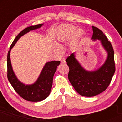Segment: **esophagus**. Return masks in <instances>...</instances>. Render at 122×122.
Returning a JSON list of instances; mask_svg holds the SVG:
<instances>
[{
  "label": "esophagus",
  "mask_w": 122,
  "mask_h": 122,
  "mask_svg": "<svg viewBox=\"0 0 122 122\" xmlns=\"http://www.w3.org/2000/svg\"><path fill=\"white\" fill-rule=\"evenodd\" d=\"M61 64H65V58H62V59L61 60Z\"/></svg>",
  "instance_id": "obj_1"
}]
</instances>
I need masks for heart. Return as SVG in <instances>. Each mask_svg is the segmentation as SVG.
<instances>
[{
    "label": "heart",
    "mask_w": 122,
    "mask_h": 122,
    "mask_svg": "<svg viewBox=\"0 0 122 122\" xmlns=\"http://www.w3.org/2000/svg\"><path fill=\"white\" fill-rule=\"evenodd\" d=\"M75 29V26L70 24L62 25L58 28L56 34L57 44L55 43L53 46V50L56 54H61L60 45L68 43L72 38L69 46L71 47H73L75 46L76 42L81 38L84 34V30L81 28Z\"/></svg>",
    "instance_id": "1"
}]
</instances>
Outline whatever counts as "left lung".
<instances>
[{
    "instance_id": "8db88e82",
    "label": "left lung",
    "mask_w": 122,
    "mask_h": 122,
    "mask_svg": "<svg viewBox=\"0 0 122 122\" xmlns=\"http://www.w3.org/2000/svg\"><path fill=\"white\" fill-rule=\"evenodd\" d=\"M93 41L100 40L106 50L107 57L104 64L95 71H87L84 68L73 53L66 59L69 72L68 79L75 91L83 96L91 97L104 91L110 85L115 71L114 51L111 43L105 34L98 28L92 26Z\"/></svg>"
}]
</instances>
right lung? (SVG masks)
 Wrapping results in <instances>:
<instances>
[{
	"instance_id": "1",
	"label": "right lung",
	"mask_w": 122,
	"mask_h": 122,
	"mask_svg": "<svg viewBox=\"0 0 122 122\" xmlns=\"http://www.w3.org/2000/svg\"><path fill=\"white\" fill-rule=\"evenodd\" d=\"M43 25V23L30 26L22 31L12 42L7 54V78L8 81L16 93L27 101H42L49 95L52 87L53 76L57 70V66L60 65V61H53L47 62L43 66L36 82L32 84L26 85L18 80L14 72L10 60L11 50L21 37L30 31L40 29Z\"/></svg>"
}]
</instances>
